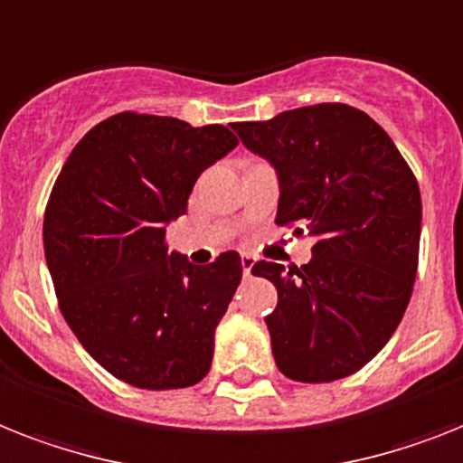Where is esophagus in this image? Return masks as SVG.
Returning <instances> with one entry per match:
<instances>
[{
  "label": "esophagus",
  "instance_id": "obj_1",
  "mask_svg": "<svg viewBox=\"0 0 463 463\" xmlns=\"http://www.w3.org/2000/svg\"><path fill=\"white\" fill-rule=\"evenodd\" d=\"M254 261H257V259L251 257V254H242V273H244V278H251V269H254Z\"/></svg>",
  "mask_w": 463,
  "mask_h": 463
}]
</instances>
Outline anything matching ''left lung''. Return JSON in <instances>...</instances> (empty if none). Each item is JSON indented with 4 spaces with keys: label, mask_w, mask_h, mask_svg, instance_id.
Here are the masks:
<instances>
[{
    "label": "left lung",
    "mask_w": 463,
    "mask_h": 463,
    "mask_svg": "<svg viewBox=\"0 0 463 463\" xmlns=\"http://www.w3.org/2000/svg\"><path fill=\"white\" fill-rule=\"evenodd\" d=\"M232 130L276 168V223H299L295 235L317 240L302 269L273 261L251 269L278 290L266 326L280 373L299 383L356 373L392 337L414 290V173L390 135L347 104L292 109Z\"/></svg>",
    "instance_id": "obj_1"
}]
</instances>
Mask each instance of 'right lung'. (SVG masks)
<instances>
[{"mask_svg":"<svg viewBox=\"0 0 463 463\" xmlns=\"http://www.w3.org/2000/svg\"><path fill=\"white\" fill-rule=\"evenodd\" d=\"M238 146L225 126L123 111L63 164L44 212V257L63 318L97 364L142 390L209 373L213 333L242 278L238 251L194 266L168 251L199 173Z\"/></svg>","mask_w":463,"mask_h":463,"instance_id":"add662e5","label":"right lung"}]
</instances>
